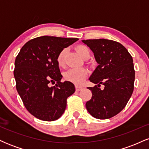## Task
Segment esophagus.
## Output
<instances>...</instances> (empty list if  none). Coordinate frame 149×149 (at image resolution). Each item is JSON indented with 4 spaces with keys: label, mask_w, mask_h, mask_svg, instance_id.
Listing matches in <instances>:
<instances>
[{
    "label": "esophagus",
    "mask_w": 149,
    "mask_h": 149,
    "mask_svg": "<svg viewBox=\"0 0 149 149\" xmlns=\"http://www.w3.org/2000/svg\"><path fill=\"white\" fill-rule=\"evenodd\" d=\"M83 87H81V86H78V85H76V90L77 92H79V91H80V90H83Z\"/></svg>",
    "instance_id": "34e87169"
}]
</instances>
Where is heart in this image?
<instances>
[{
  "mask_svg": "<svg viewBox=\"0 0 149 149\" xmlns=\"http://www.w3.org/2000/svg\"><path fill=\"white\" fill-rule=\"evenodd\" d=\"M75 49L83 59H88L90 55V49L84 45H78L75 47ZM66 49H63L59 52L57 57V63L59 67H64L65 64V54ZM88 71L84 68L71 69L64 73V78L68 81L76 85H81L88 76Z\"/></svg>",
  "mask_w": 149,
  "mask_h": 149,
  "instance_id": "obj_1",
  "label": "heart"
}]
</instances>
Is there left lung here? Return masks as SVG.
I'll return each mask as SVG.
<instances>
[{
  "mask_svg": "<svg viewBox=\"0 0 149 149\" xmlns=\"http://www.w3.org/2000/svg\"><path fill=\"white\" fill-rule=\"evenodd\" d=\"M93 52L98 66L90 76V82L97 84L88 88L91 100L86 109L97 119H108L119 113L125 107L133 90L135 71L133 59L122 44L107 39L83 40ZM104 85V90L99 88Z\"/></svg>",
  "mask_w": 149,
  "mask_h": 149,
  "instance_id": "8db88e82",
  "label": "left lung"
}]
</instances>
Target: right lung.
Wrapping results in <instances>:
<instances>
[{
	"label": "right lung",
	"instance_id": "add662e5",
	"mask_svg": "<svg viewBox=\"0 0 149 149\" xmlns=\"http://www.w3.org/2000/svg\"><path fill=\"white\" fill-rule=\"evenodd\" d=\"M78 38L38 37L25 44L15 61L16 88L28 111L44 121L61 117L66 107V99L75 92L69 81L61 83L62 76L57 63L59 52ZM50 83H56L53 87Z\"/></svg>",
	"mask_w": 149,
	"mask_h": 149
}]
</instances>
